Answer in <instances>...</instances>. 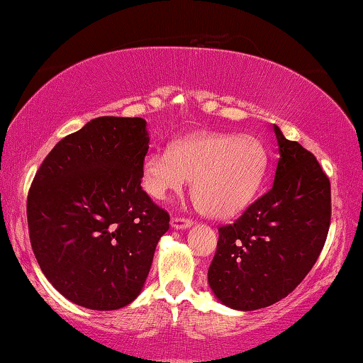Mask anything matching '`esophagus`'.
Returning <instances> with one entry per match:
<instances>
[{
    "mask_svg": "<svg viewBox=\"0 0 363 363\" xmlns=\"http://www.w3.org/2000/svg\"><path fill=\"white\" fill-rule=\"evenodd\" d=\"M190 225H192V219L184 216L171 218V227H174V229H187Z\"/></svg>",
    "mask_w": 363,
    "mask_h": 363,
    "instance_id": "esophagus-1",
    "label": "esophagus"
}]
</instances>
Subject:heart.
<instances>
[{"label":"heart","instance_id":"b5f03b06","mask_svg":"<svg viewBox=\"0 0 363 363\" xmlns=\"http://www.w3.org/2000/svg\"><path fill=\"white\" fill-rule=\"evenodd\" d=\"M267 167L262 144L253 136L200 133L147 153L143 186L155 200L179 192L192 179L195 205L208 216L224 218L248 203Z\"/></svg>","mask_w":363,"mask_h":363}]
</instances>
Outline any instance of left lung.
<instances>
[{
  "mask_svg": "<svg viewBox=\"0 0 363 363\" xmlns=\"http://www.w3.org/2000/svg\"><path fill=\"white\" fill-rule=\"evenodd\" d=\"M279 162L272 187L235 223L219 227L208 284L220 303L255 311L288 296L327 240L330 179L317 158L274 125Z\"/></svg>",
  "mask_w": 363,
  "mask_h": 363,
  "instance_id": "8db88e82",
  "label": "left lung"
}]
</instances>
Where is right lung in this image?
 <instances>
[{
	"mask_svg": "<svg viewBox=\"0 0 363 363\" xmlns=\"http://www.w3.org/2000/svg\"><path fill=\"white\" fill-rule=\"evenodd\" d=\"M143 118L99 116L59 140L27 196L43 274L78 306L115 311L138 298L169 214L140 187Z\"/></svg>",
	"mask_w": 363,
	"mask_h": 363,
	"instance_id": "obj_1",
	"label": "right lung"
}]
</instances>
